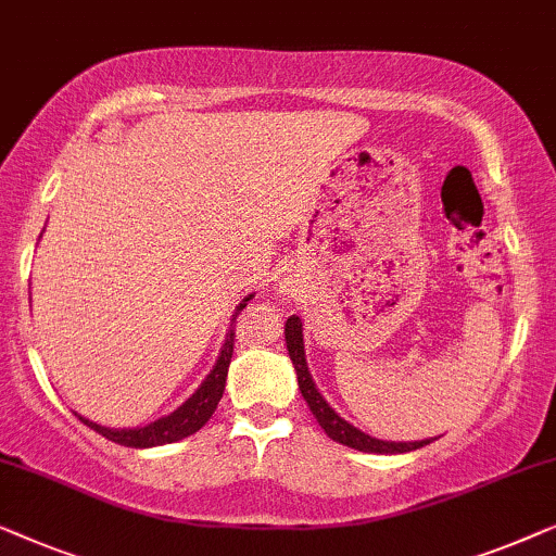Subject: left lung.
Returning <instances> with one entry per match:
<instances>
[{
	"label": "left lung",
	"mask_w": 556,
	"mask_h": 556,
	"mask_svg": "<svg viewBox=\"0 0 556 556\" xmlns=\"http://www.w3.org/2000/svg\"><path fill=\"white\" fill-rule=\"evenodd\" d=\"M285 340H287V350L289 357H292V365L296 370V382H300L302 397L307 401L312 416L317 418V424L325 428V433L338 441L348 448L363 451V453H408L416 448H424V445L431 443V438L426 441H380V438H372L359 431L353 424H348L345 418H340V413H334L330 408V403L325 401L323 393H319L315 380H312L309 367H307V357H304V334H302V319L292 315L285 325Z\"/></svg>",
	"instance_id": "obj_1"
}]
</instances>
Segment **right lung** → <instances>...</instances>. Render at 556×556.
Segmentation results:
<instances>
[{"instance_id": "1", "label": "right lung", "mask_w": 556, "mask_h": 556, "mask_svg": "<svg viewBox=\"0 0 556 556\" xmlns=\"http://www.w3.org/2000/svg\"><path fill=\"white\" fill-rule=\"evenodd\" d=\"M252 296L254 294H249L239 302L237 312L231 315V325H233V319H237L239 312L247 307V302L252 300ZM231 353H233V330L229 327V332H226V338H224V345H222V350H218L216 365L211 367V372L203 378V382L197 388V393H193L186 403L178 405L174 413L153 420V424L140 426V428H108V426L92 424L90 418H83L80 413H75V416L80 418L85 426L92 428L96 433L105 435L108 441L128 445V448H153V445H166V443L181 441V438H189L197 433L199 428L206 426V420L214 416L216 405H218V401H222L224 388H226V372H229Z\"/></svg>"}]
</instances>
